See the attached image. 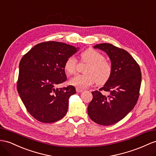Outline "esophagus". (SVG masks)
<instances>
[{"label":"esophagus","instance_id":"1","mask_svg":"<svg viewBox=\"0 0 156 156\" xmlns=\"http://www.w3.org/2000/svg\"><path fill=\"white\" fill-rule=\"evenodd\" d=\"M76 90L78 93H80V92H82V91H83V90H82L80 88H78V87H76Z\"/></svg>","mask_w":156,"mask_h":156}]
</instances>
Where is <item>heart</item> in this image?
<instances>
[{"instance_id":"heart-1","label":"heart","mask_w":156,"mask_h":156,"mask_svg":"<svg viewBox=\"0 0 156 156\" xmlns=\"http://www.w3.org/2000/svg\"><path fill=\"white\" fill-rule=\"evenodd\" d=\"M82 61L89 65L85 70L86 74H77L70 79L71 85L83 89L91 86L96 82L98 84H103L109 79L112 66L107 61L103 55L98 51L89 48L83 51L80 55ZM77 61L73 56L68 58L64 65V69L68 74L76 73Z\"/></svg>"}]
</instances>
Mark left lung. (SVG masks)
I'll return each mask as SVG.
<instances>
[{
  "instance_id": "left-lung-1",
  "label": "left lung",
  "mask_w": 156,
  "mask_h": 156,
  "mask_svg": "<svg viewBox=\"0 0 156 156\" xmlns=\"http://www.w3.org/2000/svg\"><path fill=\"white\" fill-rule=\"evenodd\" d=\"M94 47L108 55L112 72L99 91L91 92L93 99L87 107V113L94 122L109 126L125 117L136 104L142 80L140 68L126 51L112 44L101 43ZM100 90L108 95L102 94Z\"/></svg>"
}]
</instances>
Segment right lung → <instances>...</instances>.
Segmentation results:
<instances>
[{"instance_id": "1", "label": "right lung", "mask_w": 156, "mask_h": 156, "mask_svg": "<svg viewBox=\"0 0 156 156\" xmlns=\"http://www.w3.org/2000/svg\"><path fill=\"white\" fill-rule=\"evenodd\" d=\"M78 49L64 43L47 41L35 45L23 56L18 92L27 111L37 121L54 122L66 115L76 89L73 86L56 87L66 80L64 65Z\"/></svg>"}]
</instances>
